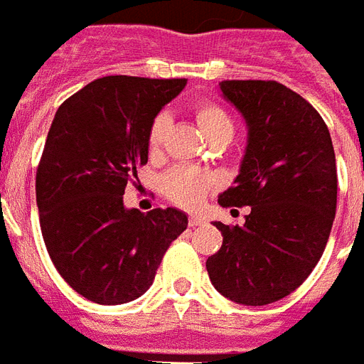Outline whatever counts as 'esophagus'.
I'll use <instances>...</instances> for the list:
<instances>
[{"mask_svg": "<svg viewBox=\"0 0 364 364\" xmlns=\"http://www.w3.org/2000/svg\"><path fill=\"white\" fill-rule=\"evenodd\" d=\"M188 224H190L192 228H196V226H201V224H205V217H199V215H190V218H188Z\"/></svg>", "mask_w": 364, "mask_h": 364, "instance_id": "34e87169", "label": "esophagus"}]
</instances>
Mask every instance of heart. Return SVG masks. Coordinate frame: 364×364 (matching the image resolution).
<instances>
[{"instance_id":"obj_1","label":"heart","mask_w":364,"mask_h":364,"mask_svg":"<svg viewBox=\"0 0 364 364\" xmlns=\"http://www.w3.org/2000/svg\"><path fill=\"white\" fill-rule=\"evenodd\" d=\"M196 120L199 128L203 130L207 140H230L234 134V119L230 113L218 105L215 101H199L193 109ZM166 128H168V117L165 113L157 114L153 119L149 132H147V147L149 153H157L165 140ZM215 184V180L209 172L196 168L190 165H176L165 172V176L161 180L163 192L171 201H174L180 207L193 209L198 205L203 203L207 193Z\"/></svg>"}]
</instances>
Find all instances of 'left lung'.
<instances>
[{
    "label": "left lung",
    "instance_id": "obj_1",
    "mask_svg": "<svg viewBox=\"0 0 364 364\" xmlns=\"http://www.w3.org/2000/svg\"><path fill=\"white\" fill-rule=\"evenodd\" d=\"M218 86L247 124L240 174L218 203L251 213L242 226L215 223L223 245L207 272L232 301L269 305L299 288L326 247L338 201L334 146L316 109L280 82Z\"/></svg>",
    "mask_w": 364,
    "mask_h": 364
}]
</instances>
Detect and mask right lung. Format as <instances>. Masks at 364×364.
<instances>
[{"label":"right lung","instance_id":"add662e5","mask_svg":"<svg viewBox=\"0 0 364 364\" xmlns=\"http://www.w3.org/2000/svg\"><path fill=\"white\" fill-rule=\"evenodd\" d=\"M184 86L186 78L103 76L57 109L36 172L40 226L57 272L90 301L144 296L188 226L178 209L144 215L122 201L147 163L153 119Z\"/></svg>","mask_w":364,"mask_h":364}]
</instances>
